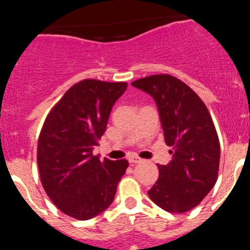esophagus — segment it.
<instances>
[{
  "mask_svg": "<svg viewBox=\"0 0 250 250\" xmlns=\"http://www.w3.org/2000/svg\"><path fill=\"white\" fill-rule=\"evenodd\" d=\"M127 160H129L130 164H139V163H141V161H143V159H140L139 156H136V155H130L129 158H127Z\"/></svg>",
  "mask_w": 250,
  "mask_h": 250,
  "instance_id": "obj_1",
  "label": "esophagus"
}]
</instances>
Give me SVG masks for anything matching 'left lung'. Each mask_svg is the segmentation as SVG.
<instances>
[{"instance_id":"left-lung-1","label":"left lung","mask_w":250,"mask_h":250,"mask_svg":"<svg viewBox=\"0 0 250 250\" xmlns=\"http://www.w3.org/2000/svg\"><path fill=\"white\" fill-rule=\"evenodd\" d=\"M155 100L173 159L158 165L159 178L147 191L169 213H185L199 204L218 178L220 144L207 106L193 90L171 75H152L131 83Z\"/></svg>"}]
</instances>
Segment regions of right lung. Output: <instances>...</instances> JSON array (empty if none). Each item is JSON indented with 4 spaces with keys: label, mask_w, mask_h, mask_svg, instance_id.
Instances as JSON below:
<instances>
[{
    "label": "right lung",
    "mask_w": 250,
    "mask_h": 250,
    "mask_svg": "<svg viewBox=\"0 0 250 250\" xmlns=\"http://www.w3.org/2000/svg\"><path fill=\"white\" fill-rule=\"evenodd\" d=\"M126 83L86 80L75 83L48 112L40 132L37 165L46 194L60 210L91 219L110 207L127 160L92 155L112 106Z\"/></svg>",
    "instance_id": "obj_1"
}]
</instances>
